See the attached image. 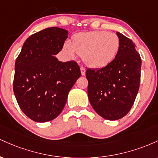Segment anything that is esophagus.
Instances as JSON below:
<instances>
[{"instance_id": "obj_1", "label": "esophagus", "mask_w": 158, "mask_h": 158, "mask_svg": "<svg viewBox=\"0 0 158 158\" xmlns=\"http://www.w3.org/2000/svg\"><path fill=\"white\" fill-rule=\"evenodd\" d=\"M80 70H81V76H85V71H86V70H85V68H84V67L81 66L80 68Z\"/></svg>"}]
</instances>
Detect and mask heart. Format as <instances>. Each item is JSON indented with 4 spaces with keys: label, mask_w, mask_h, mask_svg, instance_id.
Wrapping results in <instances>:
<instances>
[{
    "label": "heart",
    "mask_w": 158,
    "mask_h": 158,
    "mask_svg": "<svg viewBox=\"0 0 158 158\" xmlns=\"http://www.w3.org/2000/svg\"><path fill=\"white\" fill-rule=\"evenodd\" d=\"M120 41L118 35L106 31L79 32L71 39L70 44H63L62 52L73 59L75 54L82 56L84 62L93 68H102L110 64L118 53Z\"/></svg>",
    "instance_id": "obj_1"
}]
</instances>
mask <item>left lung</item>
<instances>
[{
  "mask_svg": "<svg viewBox=\"0 0 158 158\" xmlns=\"http://www.w3.org/2000/svg\"><path fill=\"white\" fill-rule=\"evenodd\" d=\"M120 46L114 61L101 69L86 70L90 103L109 120L123 118L131 110L139 87L141 58L135 44L117 32Z\"/></svg>",
  "mask_w": 158,
  "mask_h": 158,
  "instance_id": "obj_1",
  "label": "left lung"
}]
</instances>
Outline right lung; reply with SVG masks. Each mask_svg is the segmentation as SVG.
<instances>
[{"instance_id": "add662e5", "label": "right lung", "mask_w": 158, "mask_h": 158, "mask_svg": "<svg viewBox=\"0 0 158 158\" xmlns=\"http://www.w3.org/2000/svg\"><path fill=\"white\" fill-rule=\"evenodd\" d=\"M68 34L59 27L36 32L25 41L15 61L14 94L21 110L35 122H48L60 114L81 76L76 61L61 62L54 56Z\"/></svg>"}]
</instances>
